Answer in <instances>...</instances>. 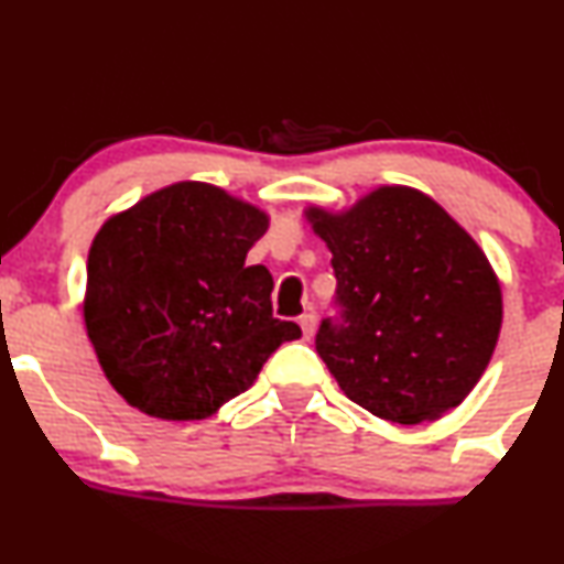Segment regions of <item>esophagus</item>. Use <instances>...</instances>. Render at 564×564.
<instances>
[{
	"instance_id": "34e87169",
	"label": "esophagus",
	"mask_w": 564,
	"mask_h": 564,
	"mask_svg": "<svg viewBox=\"0 0 564 564\" xmlns=\"http://www.w3.org/2000/svg\"><path fill=\"white\" fill-rule=\"evenodd\" d=\"M315 325H317V317H315V312H304V315L300 317V328H302V336L310 338L315 336Z\"/></svg>"
}]
</instances>
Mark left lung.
Segmentation results:
<instances>
[{"instance_id": "8db88e82", "label": "left lung", "mask_w": 564, "mask_h": 564, "mask_svg": "<svg viewBox=\"0 0 564 564\" xmlns=\"http://www.w3.org/2000/svg\"><path fill=\"white\" fill-rule=\"evenodd\" d=\"M334 254L338 317L315 349L341 391L399 425L436 420L484 376L501 328L486 254L431 196L381 186L347 213L307 209Z\"/></svg>"}]
</instances>
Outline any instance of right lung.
<instances>
[{
	"label": "right lung",
	"mask_w": 564,
	"mask_h": 564,
	"mask_svg": "<svg viewBox=\"0 0 564 564\" xmlns=\"http://www.w3.org/2000/svg\"><path fill=\"white\" fill-rule=\"evenodd\" d=\"M268 215L183 181L112 215L86 262L84 321L112 389L162 420H205L302 336L273 317V275L247 264Z\"/></svg>",
	"instance_id": "add662e5"
}]
</instances>
